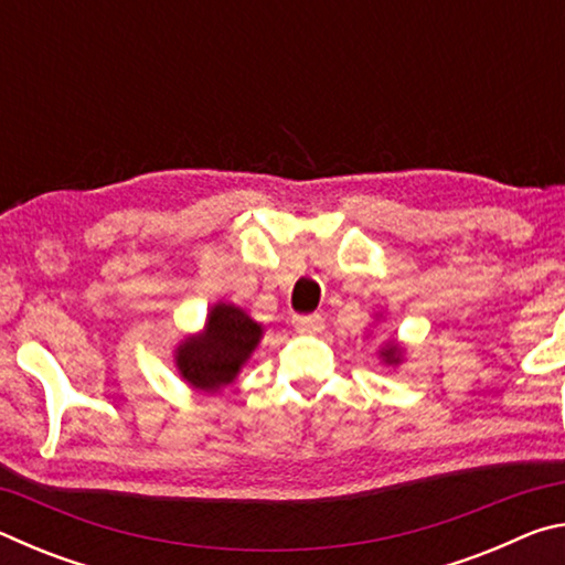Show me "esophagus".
Returning <instances> with one entry per match:
<instances>
[{"label": "esophagus", "instance_id": "34e87169", "mask_svg": "<svg viewBox=\"0 0 565 565\" xmlns=\"http://www.w3.org/2000/svg\"><path fill=\"white\" fill-rule=\"evenodd\" d=\"M291 323L299 333H319L323 329V319L319 313H296Z\"/></svg>", "mask_w": 565, "mask_h": 565}]
</instances>
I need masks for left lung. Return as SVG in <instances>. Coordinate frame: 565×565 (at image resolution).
Segmentation results:
<instances>
[{"label": "left lung", "mask_w": 565, "mask_h": 565, "mask_svg": "<svg viewBox=\"0 0 565 565\" xmlns=\"http://www.w3.org/2000/svg\"><path fill=\"white\" fill-rule=\"evenodd\" d=\"M381 356H384L388 363H394V361H398L396 356H398V349L396 347H388L386 351H381Z\"/></svg>", "instance_id": "8db88e82"}]
</instances>
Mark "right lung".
<instances>
[{
  "instance_id": "1",
  "label": "right lung",
  "mask_w": 565,
  "mask_h": 565,
  "mask_svg": "<svg viewBox=\"0 0 565 565\" xmlns=\"http://www.w3.org/2000/svg\"><path fill=\"white\" fill-rule=\"evenodd\" d=\"M259 339V323L232 303H218L209 313L202 337L181 343L177 366L194 388L218 391L232 384Z\"/></svg>"
}]
</instances>
